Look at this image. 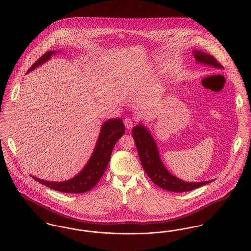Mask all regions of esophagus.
<instances>
[{
    "mask_svg": "<svg viewBox=\"0 0 251 251\" xmlns=\"http://www.w3.org/2000/svg\"><path fill=\"white\" fill-rule=\"evenodd\" d=\"M124 124H125V127L128 129V130H131V128L134 126V121L131 120V119H125L124 120Z\"/></svg>",
    "mask_w": 251,
    "mask_h": 251,
    "instance_id": "34e87169",
    "label": "esophagus"
}]
</instances>
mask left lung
Returning a JSON list of instances; mask_svg holds the SVG:
<instances>
[{
  "label": "left lung",
  "instance_id": "8db88e82",
  "mask_svg": "<svg viewBox=\"0 0 251 251\" xmlns=\"http://www.w3.org/2000/svg\"><path fill=\"white\" fill-rule=\"evenodd\" d=\"M193 53L195 59L199 64L213 66L217 69L223 68V66L218 63V61L213 55L197 50H194ZM132 136L144 170L146 171L149 178L157 186L167 191L179 193L191 191L212 181L208 180L201 182H187L173 176L163 165L153 137L142 124H138L132 129Z\"/></svg>",
  "mask_w": 251,
  "mask_h": 251
}]
</instances>
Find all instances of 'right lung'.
I'll use <instances>...</instances> for the list:
<instances>
[{
  "instance_id": "obj_1",
  "label": "right lung",
  "mask_w": 251,
  "mask_h": 251,
  "mask_svg": "<svg viewBox=\"0 0 251 251\" xmlns=\"http://www.w3.org/2000/svg\"><path fill=\"white\" fill-rule=\"evenodd\" d=\"M56 52L57 51L52 50L47 51L30 68L29 72L36 69V67L40 66L44 62L48 61L51 57V55L55 54ZM124 131L125 126L122 123L121 119H112L105 121L101 127L94 151L89 161L83 168V170L72 179L61 182H53L37 179L34 176L32 177L39 183L55 191L72 194H80L89 191L102 177L110 162L114 146L123 135Z\"/></svg>"
}]
</instances>
